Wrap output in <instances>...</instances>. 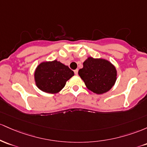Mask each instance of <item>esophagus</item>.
Returning <instances> with one entry per match:
<instances>
[{
    "label": "esophagus",
    "instance_id": "obj_1",
    "mask_svg": "<svg viewBox=\"0 0 147 147\" xmlns=\"http://www.w3.org/2000/svg\"><path fill=\"white\" fill-rule=\"evenodd\" d=\"M78 69H76V70H74V74H75L76 75H78Z\"/></svg>",
    "mask_w": 147,
    "mask_h": 147
}]
</instances>
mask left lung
Here are the masks:
<instances>
[{
    "instance_id": "1",
    "label": "left lung",
    "mask_w": 147,
    "mask_h": 147,
    "mask_svg": "<svg viewBox=\"0 0 147 147\" xmlns=\"http://www.w3.org/2000/svg\"><path fill=\"white\" fill-rule=\"evenodd\" d=\"M78 74L89 90L96 94H102L110 91L115 85L117 71L110 61L88 57L83 62V67L78 71Z\"/></svg>"
}]
</instances>
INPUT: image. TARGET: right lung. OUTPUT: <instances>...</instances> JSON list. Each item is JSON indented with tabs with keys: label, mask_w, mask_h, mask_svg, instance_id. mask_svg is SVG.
<instances>
[{
	"label": "right lung",
	"mask_w": 147,
	"mask_h": 147,
	"mask_svg": "<svg viewBox=\"0 0 147 147\" xmlns=\"http://www.w3.org/2000/svg\"><path fill=\"white\" fill-rule=\"evenodd\" d=\"M74 76L68 66L60 61H45L37 65L34 70V82L42 92L56 94L65 86L67 80Z\"/></svg>",
	"instance_id": "1"
}]
</instances>
